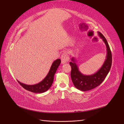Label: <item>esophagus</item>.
<instances>
[{
	"label": "esophagus",
	"mask_w": 124,
	"mask_h": 124,
	"mask_svg": "<svg viewBox=\"0 0 124 124\" xmlns=\"http://www.w3.org/2000/svg\"><path fill=\"white\" fill-rule=\"evenodd\" d=\"M61 62L62 64L65 63H67L69 61V57L68 56V55L65 52H64L61 55Z\"/></svg>",
	"instance_id": "1"
}]
</instances>
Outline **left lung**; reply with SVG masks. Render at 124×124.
<instances>
[{
    "label": "left lung",
    "instance_id": "1",
    "mask_svg": "<svg viewBox=\"0 0 124 124\" xmlns=\"http://www.w3.org/2000/svg\"><path fill=\"white\" fill-rule=\"evenodd\" d=\"M100 37L102 39L107 47V56L104 62L96 72L91 75H83L79 70L76 60L72 57L69 64L71 67V78L73 85L79 90L87 91L96 87L101 84L108 74L112 64V54L109 44L102 34L98 32Z\"/></svg>",
    "mask_w": 124,
    "mask_h": 124
}]
</instances>
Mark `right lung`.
I'll use <instances>...</instances> for the list:
<instances>
[{
  "label": "right lung",
  "instance_id": "obj_1",
  "mask_svg": "<svg viewBox=\"0 0 124 124\" xmlns=\"http://www.w3.org/2000/svg\"><path fill=\"white\" fill-rule=\"evenodd\" d=\"M61 62V61L60 59L54 61L51 65L48 74L40 83L35 84V85H27V84L22 83L17 80L18 83L27 91L35 93H44V92L48 90L51 87L53 82L54 75Z\"/></svg>",
  "mask_w": 124,
  "mask_h": 124
}]
</instances>
